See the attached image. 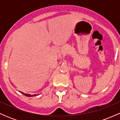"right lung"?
Listing matches in <instances>:
<instances>
[{"mask_svg": "<svg viewBox=\"0 0 120 120\" xmlns=\"http://www.w3.org/2000/svg\"><path fill=\"white\" fill-rule=\"evenodd\" d=\"M21 93V94H22L23 95H25V96H29V97H30V96H37V95H30V94H25V93H22V92H20Z\"/></svg>", "mask_w": 120, "mask_h": 120, "instance_id": "obj_1", "label": "right lung"}]
</instances>
